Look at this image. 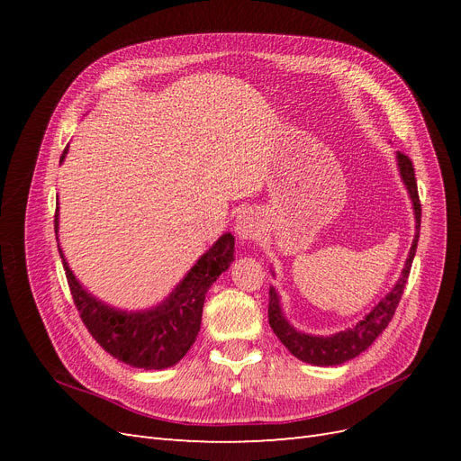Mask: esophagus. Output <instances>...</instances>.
Here are the masks:
<instances>
[{"label":"esophagus","instance_id":"obj_1","mask_svg":"<svg viewBox=\"0 0 461 461\" xmlns=\"http://www.w3.org/2000/svg\"><path fill=\"white\" fill-rule=\"evenodd\" d=\"M234 232L239 234L240 240H256L261 234V221L254 209H242V212L236 215V225Z\"/></svg>","mask_w":461,"mask_h":461}]
</instances>
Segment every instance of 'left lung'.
Listing matches in <instances>:
<instances>
[{
  "instance_id": "left-lung-1",
  "label": "left lung",
  "mask_w": 461,
  "mask_h": 461,
  "mask_svg": "<svg viewBox=\"0 0 461 461\" xmlns=\"http://www.w3.org/2000/svg\"><path fill=\"white\" fill-rule=\"evenodd\" d=\"M396 159H398V169H400L402 180H403V185H406L411 203H413L417 232H415L413 244L410 248V256L406 259V265H403L398 283L379 303L375 305L373 312H369L364 317V321H359V323L352 329L330 334V337H313V334H305V332L296 330L288 323L283 315L281 303H278L276 290L273 286L269 290V325L278 337V340H281L288 348V352L292 356H296L298 359L305 361V364L340 366L348 359H354L356 356L367 350V348L376 340V337H379V334L388 327L390 319L394 317V312H396L400 298L403 294V288H406V283H408L411 261H413L415 249H417V240H420V227H421V202H420V194H417V180H415L413 163L406 156V153H402V151L396 153Z\"/></svg>"
}]
</instances>
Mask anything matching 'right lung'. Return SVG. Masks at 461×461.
Returning a JSON list of instances; mask_svg holds the SVG:
<instances>
[{"label": "right lung", "instance_id": "add662e5", "mask_svg": "<svg viewBox=\"0 0 461 461\" xmlns=\"http://www.w3.org/2000/svg\"><path fill=\"white\" fill-rule=\"evenodd\" d=\"M67 148L61 153V161L65 159ZM58 227L59 207L55 209V232ZM59 256L82 323L86 325L94 340L107 354L131 367L146 371L167 369L178 364L196 340L207 290L234 259V236L230 232L222 234L163 303L153 310L131 313L111 308L88 294L68 269L61 248Z\"/></svg>", "mask_w": 461, "mask_h": 461}]
</instances>
